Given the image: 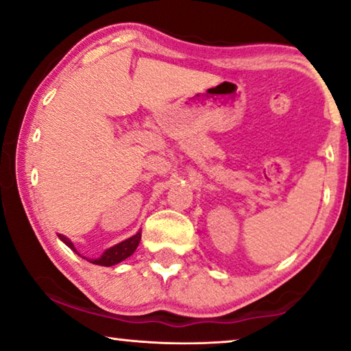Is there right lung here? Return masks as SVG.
<instances>
[{"instance_id":"add662e5","label":"right lung","mask_w":351,"mask_h":351,"mask_svg":"<svg viewBox=\"0 0 351 351\" xmlns=\"http://www.w3.org/2000/svg\"><path fill=\"white\" fill-rule=\"evenodd\" d=\"M58 237H60V239H61L62 243H64L66 245H69V247L74 250V252H77L75 247H74V244H72L69 239H67L66 237H62V234H58ZM140 239H142V233L138 232L137 234H134L132 238L125 239V241L119 243L117 245H113V247L107 249L106 252H104L99 258L90 260V261H91V263H94V265H101V266L117 265V263H119V261H123V260L128 258L129 255L134 254V250L137 249Z\"/></svg>"}]
</instances>
